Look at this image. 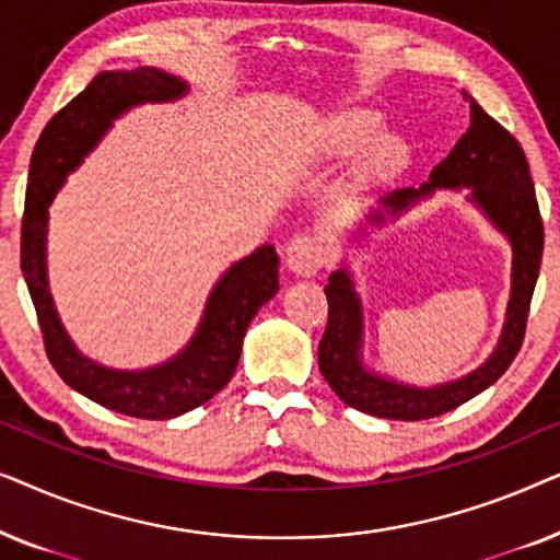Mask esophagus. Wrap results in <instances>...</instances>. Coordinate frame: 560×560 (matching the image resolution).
Masks as SVG:
<instances>
[{
    "label": "esophagus",
    "mask_w": 560,
    "mask_h": 560,
    "mask_svg": "<svg viewBox=\"0 0 560 560\" xmlns=\"http://www.w3.org/2000/svg\"><path fill=\"white\" fill-rule=\"evenodd\" d=\"M326 262V244L318 236H295L285 249V265L290 272L301 275V278H311L316 275Z\"/></svg>",
    "instance_id": "esophagus-1"
}]
</instances>
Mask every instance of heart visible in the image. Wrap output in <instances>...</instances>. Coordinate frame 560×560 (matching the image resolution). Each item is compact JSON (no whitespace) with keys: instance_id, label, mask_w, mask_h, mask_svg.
<instances>
[{"instance_id":"obj_1","label":"heart","mask_w":560,"mask_h":560,"mask_svg":"<svg viewBox=\"0 0 560 560\" xmlns=\"http://www.w3.org/2000/svg\"><path fill=\"white\" fill-rule=\"evenodd\" d=\"M380 129V117L370 109H347L328 121L326 127V148L336 155H351ZM372 140V139H371ZM373 141V140H372ZM370 142V141H369ZM371 143V142H370ZM405 144L397 135H377L375 140L366 145L364 163L372 171H385L402 160Z\"/></svg>"}]
</instances>
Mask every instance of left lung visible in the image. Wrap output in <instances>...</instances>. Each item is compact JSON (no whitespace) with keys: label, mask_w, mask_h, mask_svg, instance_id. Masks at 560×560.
I'll list each match as a JSON object with an SVG mask.
<instances>
[{"label":"left lung","mask_w":560,"mask_h":560,"mask_svg":"<svg viewBox=\"0 0 560 560\" xmlns=\"http://www.w3.org/2000/svg\"><path fill=\"white\" fill-rule=\"evenodd\" d=\"M471 106V127L428 175L420 188H400L382 196L377 209L366 213V224L380 226L402 217L412 206L431 198L435 190L469 188L466 201L477 206L485 219L510 242L512 272L510 301L497 347L477 370L433 387L405 385L364 364V308L354 288V275L343 262L328 275V324L318 343V366L324 380L349 408L387 420H425L458 408L508 372L523 347L527 308L538 282L542 257V219L538 198L520 142L494 121L464 91ZM359 226V234L364 232Z\"/></svg>","instance_id":"1"}]
</instances>
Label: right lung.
Listing matches in <instances>:
<instances>
[{"mask_svg":"<svg viewBox=\"0 0 560 560\" xmlns=\"http://www.w3.org/2000/svg\"><path fill=\"white\" fill-rule=\"evenodd\" d=\"M188 83L160 68L98 73L43 129L30 160L20 265L37 311L45 351L60 380L121 416L178 418L209 402L232 380L255 313L278 293L280 257L272 244L234 262L211 288L196 334L178 354L148 370H114L81 354L60 324L48 288V209L68 175L109 132L114 119L140 104L178 102Z\"/></svg>","mask_w":560,"mask_h":560,"instance_id":"right-lung-1","label":"right lung"}]
</instances>
